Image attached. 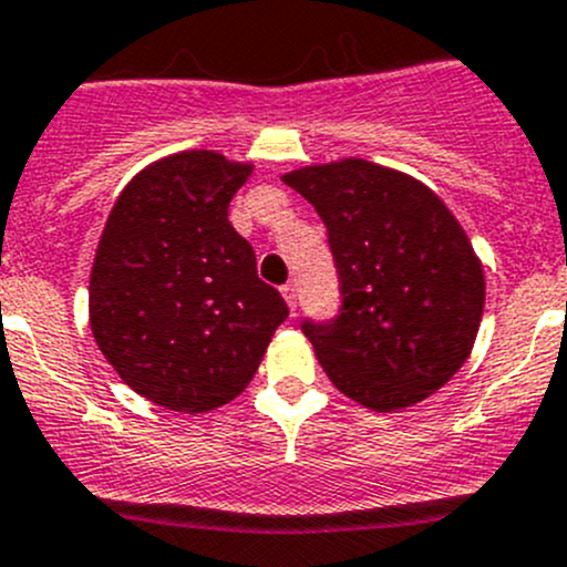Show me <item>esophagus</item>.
I'll return each mask as SVG.
<instances>
[{
  "label": "esophagus",
  "mask_w": 567,
  "mask_h": 567,
  "mask_svg": "<svg viewBox=\"0 0 567 567\" xmlns=\"http://www.w3.org/2000/svg\"><path fill=\"white\" fill-rule=\"evenodd\" d=\"M282 296H285V301H288V307H290V312H296V288L293 285H282Z\"/></svg>",
  "instance_id": "34e87169"
}]
</instances>
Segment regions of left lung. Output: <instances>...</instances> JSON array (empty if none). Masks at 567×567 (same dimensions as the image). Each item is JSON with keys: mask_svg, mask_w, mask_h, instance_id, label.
<instances>
[{"mask_svg": "<svg viewBox=\"0 0 567 567\" xmlns=\"http://www.w3.org/2000/svg\"><path fill=\"white\" fill-rule=\"evenodd\" d=\"M329 230L342 307L303 320L344 396L393 413L443 389L467 361L484 315V266L449 206L413 176L367 159L282 176Z\"/></svg>", "mask_w": 567, "mask_h": 567, "instance_id": "8db88e82", "label": "left lung"}]
</instances>
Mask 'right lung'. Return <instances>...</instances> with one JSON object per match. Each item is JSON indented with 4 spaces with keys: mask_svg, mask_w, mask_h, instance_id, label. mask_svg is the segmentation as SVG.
<instances>
[{
    "mask_svg": "<svg viewBox=\"0 0 567 567\" xmlns=\"http://www.w3.org/2000/svg\"><path fill=\"white\" fill-rule=\"evenodd\" d=\"M252 165L178 152L143 168L113 204L89 279L97 348L135 393L178 413L238 396L288 318L228 223Z\"/></svg>",
    "mask_w": 567,
    "mask_h": 567,
    "instance_id": "right-lung-1",
    "label": "right lung"
}]
</instances>
